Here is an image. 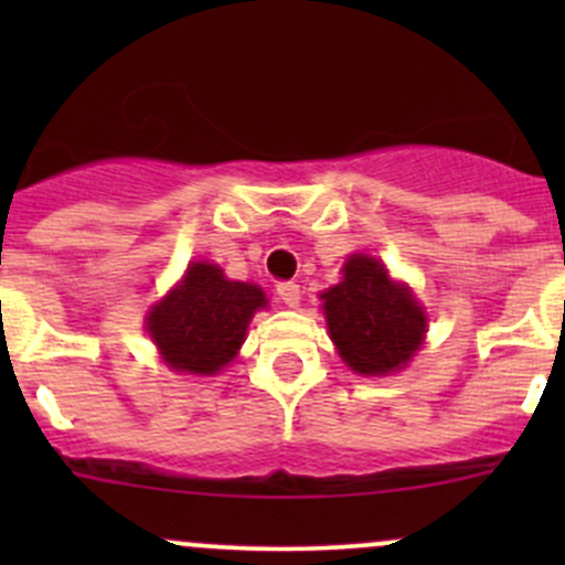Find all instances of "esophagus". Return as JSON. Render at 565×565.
I'll use <instances>...</instances> for the list:
<instances>
[{
	"label": "esophagus",
	"mask_w": 565,
	"mask_h": 565,
	"mask_svg": "<svg viewBox=\"0 0 565 565\" xmlns=\"http://www.w3.org/2000/svg\"><path fill=\"white\" fill-rule=\"evenodd\" d=\"M276 295H278V300H281L284 306H289V309H295V306L300 303V287L295 281L278 284Z\"/></svg>",
	"instance_id": "1"
}]
</instances>
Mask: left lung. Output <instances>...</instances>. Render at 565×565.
<instances>
[{
    "instance_id": "left-lung-1",
    "label": "left lung",
    "mask_w": 565,
    "mask_h": 565,
    "mask_svg": "<svg viewBox=\"0 0 565 565\" xmlns=\"http://www.w3.org/2000/svg\"><path fill=\"white\" fill-rule=\"evenodd\" d=\"M330 339L341 361L358 374H388L402 369L420 347L426 317L413 292L393 284L380 259L352 254L344 281L322 295Z\"/></svg>"
}]
</instances>
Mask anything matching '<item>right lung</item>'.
I'll return each mask as SVG.
<instances>
[{
    "instance_id": "add662e5",
    "label": "right lung",
    "mask_w": 565,
    "mask_h": 565,
    "mask_svg": "<svg viewBox=\"0 0 565 565\" xmlns=\"http://www.w3.org/2000/svg\"><path fill=\"white\" fill-rule=\"evenodd\" d=\"M262 306L259 287L230 281L210 262H193L180 287L150 311L147 330L174 372L215 374L237 355Z\"/></svg>"
}]
</instances>
